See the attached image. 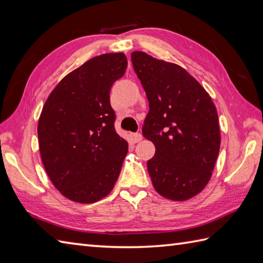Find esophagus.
I'll return each instance as SVG.
<instances>
[{
    "label": "esophagus",
    "mask_w": 263,
    "mask_h": 263,
    "mask_svg": "<svg viewBox=\"0 0 263 263\" xmlns=\"http://www.w3.org/2000/svg\"><path fill=\"white\" fill-rule=\"evenodd\" d=\"M142 138H143V136H142L139 133L132 134V135H130V141H132V143H134V144L138 143L139 141H142Z\"/></svg>",
    "instance_id": "1"
}]
</instances>
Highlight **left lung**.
<instances>
[{
  "mask_svg": "<svg viewBox=\"0 0 263 263\" xmlns=\"http://www.w3.org/2000/svg\"><path fill=\"white\" fill-rule=\"evenodd\" d=\"M132 62L148 100L143 136L155 146L147 161L160 195L185 201L204 189L220 148L217 109L210 95L184 68L141 51Z\"/></svg>",
  "mask_w": 263,
  "mask_h": 263,
  "instance_id": "obj_1",
  "label": "left lung"
}]
</instances>
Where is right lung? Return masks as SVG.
<instances>
[{
  "label": "right lung",
  "instance_id": "add662e5",
  "mask_svg": "<svg viewBox=\"0 0 263 263\" xmlns=\"http://www.w3.org/2000/svg\"><path fill=\"white\" fill-rule=\"evenodd\" d=\"M124 53L90 59L47 98L37 127L43 164L63 196L94 203L114 189L128 152L115 129L110 89L126 71Z\"/></svg>",
  "mask_w": 263,
  "mask_h": 263
}]
</instances>
